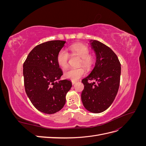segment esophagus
Here are the masks:
<instances>
[{"label": "esophagus", "instance_id": "esophagus-1", "mask_svg": "<svg viewBox=\"0 0 146 146\" xmlns=\"http://www.w3.org/2000/svg\"><path fill=\"white\" fill-rule=\"evenodd\" d=\"M76 82H72V85H75V84H76Z\"/></svg>", "mask_w": 146, "mask_h": 146}]
</instances>
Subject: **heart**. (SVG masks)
<instances>
[{
	"label": "heart",
	"mask_w": 146,
	"mask_h": 146,
	"mask_svg": "<svg viewBox=\"0 0 146 146\" xmlns=\"http://www.w3.org/2000/svg\"><path fill=\"white\" fill-rule=\"evenodd\" d=\"M69 50L72 54L80 57L81 62L84 67L90 69L94 64L93 57L90 55V51L87 46L82 44H76L69 47ZM69 55L64 49L60 50L56 56V62L61 68H66L68 63ZM85 74V70L83 68H69L64 72V77L68 80L76 82L78 80Z\"/></svg>",
	"instance_id": "b5f03b06"
}]
</instances>
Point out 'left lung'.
<instances>
[{
	"instance_id": "1",
	"label": "left lung",
	"mask_w": 146,
	"mask_h": 146,
	"mask_svg": "<svg viewBox=\"0 0 146 146\" xmlns=\"http://www.w3.org/2000/svg\"><path fill=\"white\" fill-rule=\"evenodd\" d=\"M90 44L96 61L89 76L82 81L84 90L81 98L88 111L100 113L108 108L116 98L121 67L117 55L110 47L97 40H90ZM88 80H94L96 83H89Z\"/></svg>"
}]
</instances>
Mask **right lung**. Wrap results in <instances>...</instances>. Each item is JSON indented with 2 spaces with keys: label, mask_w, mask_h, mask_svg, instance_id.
Instances as JSON below:
<instances>
[{
  "label": "right lung",
  "mask_w": 146,
  "mask_h": 146,
  "mask_svg": "<svg viewBox=\"0 0 146 146\" xmlns=\"http://www.w3.org/2000/svg\"><path fill=\"white\" fill-rule=\"evenodd\" d=\"M65 43L54 40L40 44L29 53L23 64L26 94L34 107L44 113L54 114L62 109L72 87L70 80H60L63 71L56 62Z\"/></svg>",
  "instance_id": "obj_1"
}]
</instances>
